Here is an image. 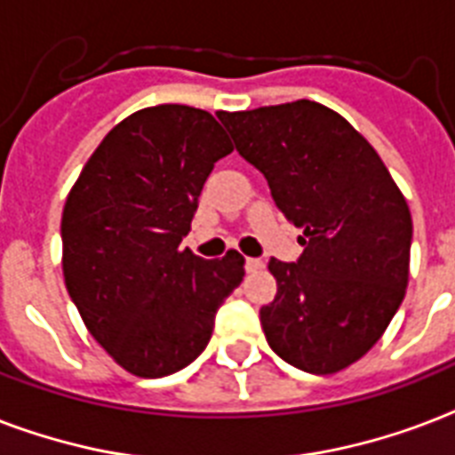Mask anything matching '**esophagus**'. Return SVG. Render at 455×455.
<instances>
[{"mask_svg": "<svg viewBox=\"0 0 455 455\" xmlns=\"http://www.w3.org/2000/svg\"><path fill=\"white\" fill-rule=\"evenodd\" d=\"M262 267V259H257V257H248V259H245V271H248V274H255V271H259Z\"/></svg>", "mask_w": 455, "mask_h": 455, "instance_id": "obj_1", "label": "esophagus"}]
</instances>
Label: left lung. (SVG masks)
<instances>
[{
  "instance_id": "8db88e82",
  "label": "left lung",
  "mask_w": 455,
  "mask_h": 455,
  "mask_svg": "<svg viewBox=\"0 0 455 455\" xmlns=\"http://www.w3.org/2000/svg\"><path fill=\"white\" fill-rule=\"evenodd\" d=\"M217 116L304 234L298 262L271 257L278 291L259 309L267 342L307 373L352 366L406 295L413 221L403 193L373 146L321 103Z\"/></svg>"
}]
</instances>
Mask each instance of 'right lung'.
<instances>
[{"mask_svg": "<svg viewBox=\"0 0 455 455\" xmlns=\"http://www.w3.org/2000/svg\"><path fill=\"white\" fill-rule=\"evenodd\" d=\"M234 146L207 110L163 103L117 123L82 167L60 217L63 278L94 339L139 378L177 373L212 338L245 276L241 252L179 243L203 184Z\"/></svg>", "mask_w": 455, "mask_h": 455, "instance_id": "right-lung-1", "label": "right lung"}]
</instances>
